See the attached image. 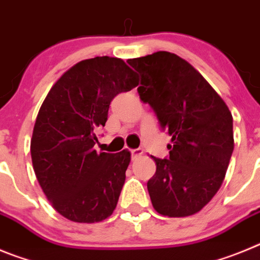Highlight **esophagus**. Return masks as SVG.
I'll list each match as a JSON object with an SVG mask.
<instances>
[{"label":"esophagus","mask_w":260,"mask_h":260,"mask_svg":"<svg viewBox=\"0 0 260 260\" xmlns=\"http://www.w3.org/2000/svg\"><path fill=\"white\" fill-rule=\"evenodd\" d=\"M130 153H132V158H135L143 153V150L142 148H134V150H130Z\"/></svg>","instance_id":"esophagus-1"}]
</instances>
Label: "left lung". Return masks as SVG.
I'll use <instances>...</instances> for the list:
<instances>
[{
  "mask_svg": "<svg viewBox=\"0 0 260 260\" xmlns=\"http://www.w3.org/2000/svg\"><path fill=\"white\" fill-rule=\"evenodd\" d=\"M127 63L141 75L138 93L172 138L147 182L160 215L183 217L201 211L220 189L234 148L228 107L189 62L156 52Z\"/></svg>",
  "mask_w": 260,
  "mask_h": 260,
  "instance_id": "8db88e82",
  "label": "left lung"
}]
</instances>
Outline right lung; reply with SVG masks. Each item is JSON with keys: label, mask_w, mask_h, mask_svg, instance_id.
I'll use <instances>...</instances> for the list:
<instances>
[{"label": "right lung", "mask_w": 260, "mask_h": 260, "mask_svg": "<svg viewBox=\"0 0 260 260\" xmlns=\"http://www.w3.org/2000/svg\"><path fill=\"white\" fill-rule=\"evenodd\" d=\"M121 58L78 62L50 88L36 117L31 157L53 208L75 222H98L113 213L125 183L130 152H96L110 102L138 86Z\"/></svg>", "instance_id": "add662e5"}]
</instances>
